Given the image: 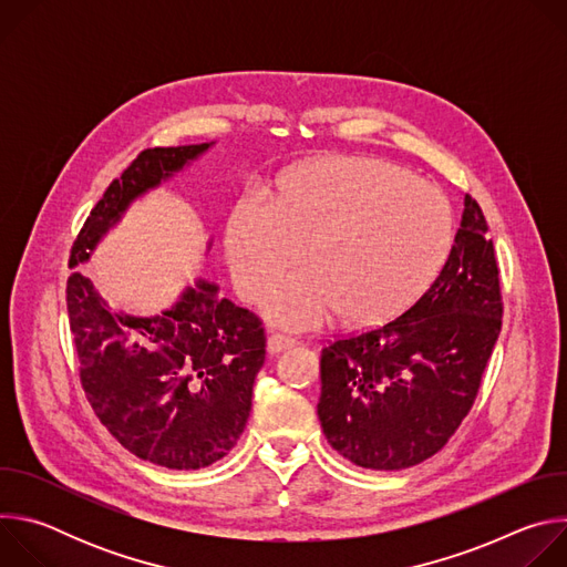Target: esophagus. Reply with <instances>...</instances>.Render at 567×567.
Segmentation results:
<instances>
[{
	"mask_svg": "<svg viewBox=\"0 0 567 567\" xmlns=\"http://www.w3.org/2000/svg\"><path fill=\"white\" fill-rule=\"evenodd\" d=\"M293 346H296V339L285 337V334H271L269 341H267V350H269L271 354H280V352H285V350H289V348H293Z\"/></svg>",
	"mask_w": 567,
	"mask_h": 567,
	"instance_id": "obj_1",
	"label": "esophagus"
}]
</instances>
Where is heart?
Here are the masks:
<instances>
[{
	"mask_svg": "<svg viewBox=\"0 0 567 567\" xmlns=\"http://www.w3.org/2000/svg\"><path fill=\"white\" fill-rule=\"evenodd\" d=\"M453 219L442 193L372 158H316L289 171L274 202L241 199L226 228L239 293L258 300L276 285L267 316L305 330L334 311L346 322H381L415 302L451 249Z\"/></svg>",
	"mask_w": 567,
	"mask_h": 567,
	"instance_id": "heart-1",
	"label": "heart"
}]
</instances>
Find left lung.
I'll return each mask as SVG.
<instances>
[{"mask_svg":"<svg viewBox=\"0 0 567 567\" xmlns=\"http://www.w3.org/2000/svg\"><path fill=\"white\" fill-rule=\"evenodd\" d=\"M487 230L464 195L451 254L429 291L385 326L322 350L318 420L330 446L357 466H415L471 411L503 326Z\"/></svg>","mask_w":567,"mask_h":567,"instance_id":"1","label":"left lung"}]
</instances>
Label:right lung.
I'll list each match as a JSON object with an SVG mask.
<instances>
[{
    "label": "right lung",
    "mask_w": 567,
    "mask_h": 567,
    "mask_svg": "<svg viewBox=\"0 0 567 567\" xmlns=\"http://www.w3.org/2000/svg\"><path fill=\"white\" fill-rule=\"evenodd\" d=\"M210 147L213 141L143 150L80 228L66 280L80 381L94 413L130 453L177 471L221 460L245 433L267 354L262 322L204 278L161 313L114 311L78 265L90 260L132 202Z\"/></svg>",
    "instance_id": "obj_1"
}]
</instances>
